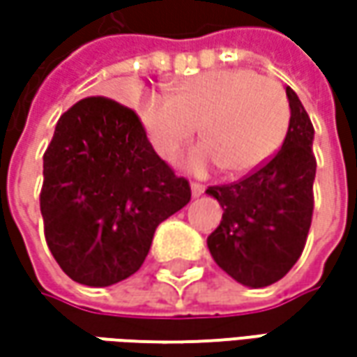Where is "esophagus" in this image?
I'll return each instance as SVG.
<instances>
[{"mask_svg":"<svg viewBox=\"0 0 357 357\" xmlns=\"http://www.w3.org/2000/svg\"><path fill=\"white\" fill-rule=\"evenodd\" d=\"M190 190H192V197H200V195L204 192V185H200V183H192V185H190Z\"/></svg>","mask_w":357,"mask_h":357,"instance_id":"1","label":"esophagus"}]
</instances>
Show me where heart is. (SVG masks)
I'll return each mask as SVG.
<instances>
[{
  "mask_svg": "<svg viewBox=\"0 0 357 357\" xmlns=\"http://www.w3.org/2000/svg\"><path fill=\"white\" fill-rule=\"evenodd\" d=\"M137 115L160 157L176 155L199 127L204 141L178 165L192 172L220 167L236 176L276 155L290 127V101L270 77L252 69H218L185 79L172 95H144Z\"/></svg>",
  "mask_w": 357,
  "mask_h": 357,
  "instance_id": "obj_1",
  "label": "heart"
}]
</instances>
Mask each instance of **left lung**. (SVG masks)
<instances>
[{
  "label": "left lung",
  "instance_id": "8db88e82",
  "mask_svg": "<svg viewBox=\"0 0 357 357\" xmlns=\"http://www.w3.org/2000/svg\"><path fill=\"white\" fill-rule=\"evenodd\" d=\"M290 127L282 149L236 183L208 186L222 220L206 244L234 280L264 288L284 278L306 246L314 213V127L290 87Z\"/></svg>",
  "mask_w": 357,
  "mask_h": 357
}]
</instances>
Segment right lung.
<instances>
[{
  "label": "right lung",
  "mask_w": 357,
  "mask_h": 357,
  "mask_svg": "<svg viewBox=\"0 0 357 357\" xmlns=\"http://www.w3.org/2000/svg\"><path fill=\"white\" fill-rule=\"evenodd\" d=\"M190 200L139 115L107 97L65 111L43 155L39 206L53 258L71 280L111 286L143 266L157 227Z\"/></svg>",
  "instance_id": "right-lung-1"
}]
</instances>
